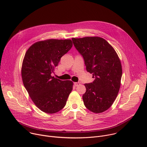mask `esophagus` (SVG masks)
<instances>
[{"mask_svg": "<svg viewBox=\"0 0 147 147\" xmlns=\"http://www.w3.org/2000/svg\"><path fill=\"white\" fill-rule=\"evenodd\" d=\"M74 86H78L80 84V82H74Z\"/></svg>", "mask_w": 147, "mask_h": 147, "instance_id": "1", "label": "esophagus"}]
</instances>
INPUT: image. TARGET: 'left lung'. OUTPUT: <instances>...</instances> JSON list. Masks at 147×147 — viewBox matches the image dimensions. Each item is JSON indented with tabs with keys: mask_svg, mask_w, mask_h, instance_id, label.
<instances>
[{
	"mask_svg": "<svg viewBox=\"0 0 147 147\" xmlns=\"http://www.w3.org/2000/svg\"><path fill=\"white\" fill-rule=\"evenodd\" d=\"M72 40L84 60L87 71L95 78L92 82L84 84V105L95 113L106 111L113 103L120 87L122 68L119 56L102 38H73Z\"/></svg>",
	"mask_w": 147,
	"mask_h": 147,
	"instance_id": "left-lung-1",
	"label": "left lung"
}]
</instances>
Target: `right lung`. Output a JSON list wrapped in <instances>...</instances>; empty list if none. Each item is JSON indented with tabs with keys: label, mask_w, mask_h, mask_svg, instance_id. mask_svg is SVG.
<instances>
[{
	"label": "right lung",
	"mask_w": 147,
	"mask_h": 147,
	"mask_svg": "<svg viewBox=\"0 0 147 147\" xmlns=\"http://www.w3.org/2000/svg\"><path fill=\"white\" fill-rule=\"evenodd\" d=\"M72 46L70 39H47L35 42L25 54L22 68L24 86L35 105L47 113L63 108L73 90L71 81L51 76Z\"/></svg>",
	"instance_id": "right-lung-1"
}]
</instances>
